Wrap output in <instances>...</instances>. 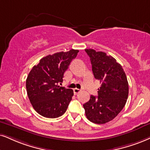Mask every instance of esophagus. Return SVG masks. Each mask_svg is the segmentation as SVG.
Returning <instances> with one entry per match:
<instances>
[{
	"instance_id": "1",
	"label": "esophagus",
	"mask_w": 150,
	"mask_h": 150,
	"mask_svg": "<svg viewBox=\"0 0 150 150\" xmlns=\"http://www.w3.org/2000/svg\"><path fill=\"white\" fill-rule=\"evenodd\" d=\"M73 91H74V94L77 95V93H79L81 91V90H80V89H79V88H74Z\"/></svg>"
}]
</instances>
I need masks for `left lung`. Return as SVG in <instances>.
<instances>
[{"mask_svg":"<svg viewBox=\"0 0 150 150\" xmlns=\"http://www.w3.org/2000/svg\"><path fill=\"white\" fill-rule=\"evenodd\" d=\"M89 56L95 78L100 80L98 97L91 96L83 107L86 116L96 124L112 120L125 105L129 84L122 67L113 57L93 49H85Z\"/></svg>","mask_w":150,"mask_h":150,"instance_id":"1","label":"left lung"}]
</instances>
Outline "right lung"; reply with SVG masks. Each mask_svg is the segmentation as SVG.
Here are the masks:
<instances>
[{
  "mask_svg": "<svg viewBox=\"0 0 150 150\" xmlns=\"http://www.w3.org/2000/svg\"><path fill=\"white\" fill-rule=\"evenodd\" d=\"M78 50L59 52L43 57L33 66L26 79L27 93L34 109L43 117L55 118L66 112L73 91L60 86L64 74Z\"/></svg>",
  "mask_w": 150,
  "mask_h": 150,
  "instance_id": "right-lung-1",
  "label": "right lung"
}]
</instances>
